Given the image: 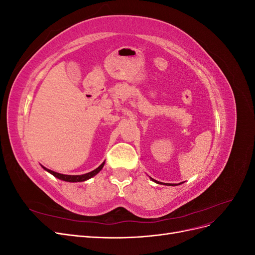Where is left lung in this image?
Returning a JSON list of instances; mask_svg holds the SVG:
<instances>
[{"mask_svg": "<svg viewBox=\"0 0 255 255\" xmlns=\"http://www.w3.org/2000/svg\"><path fill=\"white\" fill-rule=\"evenodd\" d=\"M152 180H153V179H152ZM155 182H156V181H155Z\"/></svg>", "mask_w": 255, "mask_h": 255, "instance_id": "left-lung-1", "label": "left lung"}]
</instances>
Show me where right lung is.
I'll return each mask as SVG.
<instances>
[{"label":"right lung","instance_id":"1","mask_svg":"<svg viewBox=\"0 0 255 255\" xmlns=\"http://www.w3.org/2000/svg\"><path fill=\"white\" fill-rule=\"evenodd\" d=\"M104 164H105V161H104V163H102L101 165H100L97 169H95L94 171L88 172V173H86V174H82V175H67V174H61V173H58V172H55V171H52V170H50V169H47V168H44V167H43V168H44V170H47L48 172H50V173L53 174L54 176H56L57 179H59V180H63V181H66V182H84V181H86V180L90 179V177L95 176L97 173H99L100 170H101V169L103 168Z\"/></svg>","mask_w":255,"mask_h":255}]
</instances>
